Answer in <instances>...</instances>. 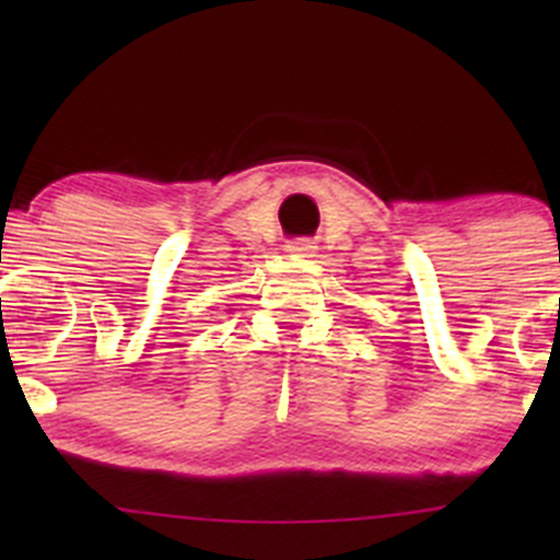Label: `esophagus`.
I'll return each instance as SVG.
<instances>
[{
    "label": "esophagus",
    "mask_w": 560,
    "mask_h": 560,
    "mask_svg": "<svg viewBox=\"0 0 560 560\" xmlns=\"http://www.w3.org/2000/svg\"><path fill=\"white\" fill-rule=\"evenodd\" d=\"M287 252L290 254H298V257H312V252H314V246H312V241H292V244H287Z\"/></svg>",
    "instance_id": "34e87169"
}]
</instances>
